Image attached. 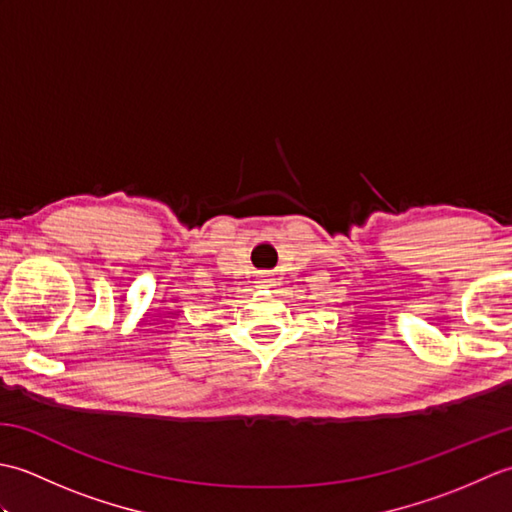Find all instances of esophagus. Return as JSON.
I'll use <instances>...</instances> for the list:
<instances>
[{
  "instance_id": "1",
  "label": "esophagus",
  "mask_w": 512,
  "mask_h": 512,
  "mask_svg": "<svg viewBox=\"0 0 512 512\" xmlns=\"http://www.w3.org/2000/svg\"><path fill=\"white\" fill-rule=\"evenodd\" d=\"M257 286L259 288H273L275 286V277L270 273H262L257 277Z\"/></svg>"
}]
</instances>
